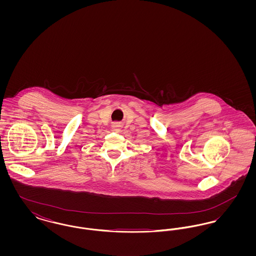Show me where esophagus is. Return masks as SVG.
<instances>
[{
	"mask_svg": "<svg viewBox=\"0 0 256 256\" xmlns=\"http://www.w3.org/2000/svg\"><path fill=\"white\" fill-rule=\"evenodd\" d=\"M121 126H122V124H121L120 122H114V124H112V130H113L114 132H120V130H121Z\"/></svg>",
	"mask_w": 256,
	"mask_h": 256,
	"instance_id": "34e87169",
	"label": "esophagus"
}]
</instances>
